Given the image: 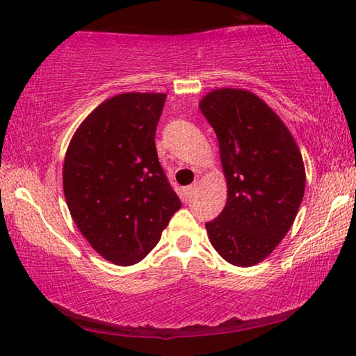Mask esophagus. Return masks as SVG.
Returning <instances> with one entry per match:
<instances>
[{"label":"esophagus","instance_id":"obj_1","mask_svg":"<svg viewBox=\"0 0 356 356\" xmlns=\"http://www.w3.org/2000/svg\"><path fill=\"white\" fill-rule=\"evenodd\" d=\"M196 189H197V183H194V184H191V186H186L183 189V194L184 196H186L188 199H191V196L194 193H196Z\"/></svg>","mask_w":356,"mask_h":356}]
</instances>
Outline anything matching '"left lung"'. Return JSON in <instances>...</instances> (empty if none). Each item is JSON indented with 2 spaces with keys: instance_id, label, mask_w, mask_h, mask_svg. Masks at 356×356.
Here are the masks:
<instances>
[{
  "instance_id": "1",
  "label": "left lung",
  "mask_w": 356,
  "mask_h": 356,
  "mask_svg": "<svg viewBox=\"0 0 356 356\" xmlns=\"http://www.w3.org/2000/svg\"><path fill=\"white\" fill-rule=\"evenodd\" d=\"M199 110L217 134L227 181L225 207L206 223L209 240L230 264L256 266L293 225L305 194L303 157L280 116L254 92L213 89Z\"/></svg>"
}]
</instances>
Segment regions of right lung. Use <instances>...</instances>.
Masks as SVG:
<instances>
[{
  "label": "right lung",
  "instance_id": "add662e5",
  "mask_svg": "<svg viewBox=\"0 0 356 356\" xmlns=\"http://www.w3.org/2000/svg\"><path fill=\"white\" fill-rule=\"evenodd\" d=\"M167 94L124 92L92 110L72 134L63 191L89 245L116 266L143 261L181 207L155 149Z\"/></svg>",
  "mask_w": 356,
  "mask_h": 356
}]
</instances>
